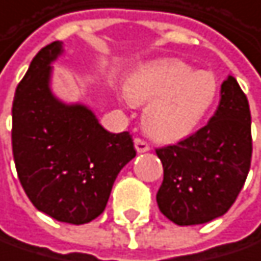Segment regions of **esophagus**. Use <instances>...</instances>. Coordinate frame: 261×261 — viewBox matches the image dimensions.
<instances>
[{"label":"esophagus","mask_w":261,"mask_h":261,"mask_svg":"<svg viewBox=\"0 0 261 261\" xmlns=\"http://www.w3.org/2000/svg\"><path fill=\"white\" fill-rule=\"evenodd\" d=\"M134 144H135V148H137L138 153H146V151L150 150V146L147 144L144 140H141V138H135L134 140Z\"/></svg>","instance_id":"obj_1"}]
</instances>
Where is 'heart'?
<instances>
[{
    "instance_id": "obj_1",
    "label": "heart",
    "mask_w": 261,
    "mask_h": 261,
    "mask_svg": "<svg viewBox=\"0 0 261 261\" xmlns=\"http://www.w3.org/2000/svg\"><path fill=\"white\" fill-rule=\"evenodd\" d=\"M130 102L147 103L143 123L147 134L162 143L194 134L211 114L219 84L209 70H194L177 58H165L137 70L126 85Z\"/></svg>"
}]
</instances>
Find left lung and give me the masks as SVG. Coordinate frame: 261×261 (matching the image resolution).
Wrapping results in <instances>:
<instances>
[{
    "mask_svg": "<svg viewBox=\"0 0 261 261\" xmlns=\"http://www.w3.org/2000/svg\"><path fill=\"white\" fill-rule=\"evenodd\" d=\"M156 154L164 167L156 201L170 221L195 225L227 212L244 188L252 154L249 105L238 81L222 82L219 105L204 127Z\"/></svg>",
    "mask_w": 261,
    "mask_h": 261,
    "instance_id": "obj_1",
    "label": "left lung"
}]
</instances>
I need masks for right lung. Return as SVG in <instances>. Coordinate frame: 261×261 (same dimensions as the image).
<instances>
[{
    "instance_id": "right-lung-1",
    "label": "right lung",
    "mask_w": 261,
    "mask_h": 261,
    "mask_svg": "<svg viewBox=\"0 0 261 261\" xmlns=\"http://www.w3.org/2000/svg\"><path fill=\"white\" fill-rule=\"evenodd\" d=\"M52 42L33 58L12 108V147L19 181L40 212L87 224L105 211L120 170L137 151L129 132L111 134L84 105H66L49 88Z\"/></svg>"
}]
</instances>
